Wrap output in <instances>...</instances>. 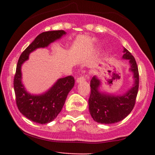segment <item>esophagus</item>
Returning a JSON list of instances; mask_svg holds the SVG:
<instances>
[{
    "label": "esophagus",
    "mask_w": 155,
    "mask_h": 155,
    "mask_svg": "<svg viewBox=\"0 0 155 155\" xmlns=\"http://www.w3.org/2000/svg\"><path fill=\"white\" fill-rule=\"evenodd\" d=\"M85 78H86V76H85V75H81V76H79V77L77 78V79H76V82L77 83H80V82H82L83 81L85 80Z\"/></svg>",
    "instance_id": "34e87169"
}]
</instances>
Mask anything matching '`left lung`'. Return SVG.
<instances>
[{
    "instance_id": "8db88e82",
    "label": "left lung",
    "mask_w": 155,
    "mask_h": 155,
    "mask_svg": "<svg viewBox=\"0 0 155 155\" xmlns=\"http://www.w3.org/2000/svg\"><path fill=\"white\" fill-rule=\"evenodd\" d=\"M123 58L129 61L130 70L134 73V85L124 94L115 96L99 91L101 81L94 76L90 82L91 94L88 100L89 112L95 121L101 124H113L126 118L135 106L139 89V70L135 58L124 48Z\"/></svg>"
}]
</instances>
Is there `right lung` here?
Segmentation results:
<instances>
[{"instance_id":"add662e5","label":"right lung","mask_w":155,"mask_h":155,"mask_svg":"<svg viewBox=\"0 0 155 155\" xmlns=\"http://www.w3.org/2000/svg\"><path fill=\"white\" fill-rule=\"evenodd\" d=\"M65 34L63 30L41 33L18 58L13 82L16 105L20 112L34 122L46 124L57 117L64 107L68 93L74 86L75 79L72 76L61 78L46 93L33 95L26 91L21 83V64L28 59L30 53L38 48L46 47Z\"/></svg>"}]
</instances>
